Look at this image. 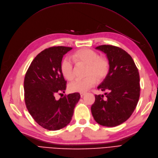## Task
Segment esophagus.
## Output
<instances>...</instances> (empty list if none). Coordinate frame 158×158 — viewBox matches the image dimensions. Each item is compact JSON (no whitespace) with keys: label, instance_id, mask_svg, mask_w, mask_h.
<instances>
[{"label":"esophagus","instance_id":"1","mask_svg":"<svg viewBox=\"0 0 158 158\" xmlns=\"http://www.w3.org/2000/svg\"><path fill=\"white\" fill-rule=\"evenodd\" d=\"M85 94H86L85 93H81L80 94V97L82 98L84 95H85Z\"/></svg>","mask_w":158,"mask_h":158}]
</instances>
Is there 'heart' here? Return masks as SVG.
<instances>
[{
  "mask_svg": "<svg viewBox=\"0 0 158 158\" xmlns=\"http://www.w3.org/2000/svg\"><path fill=\"white\" fill-rule=\"evenodd\" d=\"M74 59L79 64L86 65V77L83 79H76L69 83L68 89L73 93H84L89 90L98 81L103 80L108 74L110 64L105 58L100 57L99 54L89 48H82L76 52ZM61 71L68 80L74 77V66L71 60L66 57L61 63Z\"/></svg>",
  "mask_w": 158,
  "mask_h": 158,
  "instance_id": "b5f03b06",
  "label": "heart"
}]
</instances>
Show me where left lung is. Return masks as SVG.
<instances>
[{
  "label": "left lung",
  "mask_w": 158,
  "mask_h": 158,
  "mask_svg": "<svg viewBox=\"0 0 158 158\" xmlns=\"http://www.w3.org/2000/svg\"><path fill=\"white\" fill-rule=\"evenodd\" d=\"M104 52L108 59V75L98 86L109 93L95 97L91 106L94 119L99 124L113 127L121 124L131 115L140 95L139 74L135 63L123 49L112 45H100L95 48Z\"/></svg>",
  "instance_id": "left-lung-1"
}]
</instances>
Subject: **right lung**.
Listing matches in <instances>:
<instances>
[{
	"label": "right lung",
	"instance_id": "obj_1",
	"mask_svg": "<svg viewBox=\"0 0 158 158\" xmlns=\"http://www.w3.org/2000/svg\"><path fill=\"white\" fill-rule=\"evenodd\" d=\"M73 48L52 47L45 49L31 61L24 81V101L35 121L48 130H58L71 122L80 98L78 93L55 98L65 93L66 83L61 71L64 56ZM61 94V93H60Z\"/></svg>",
	"mask_w": 158,
	"mask_h": 158
}]
</instances>
